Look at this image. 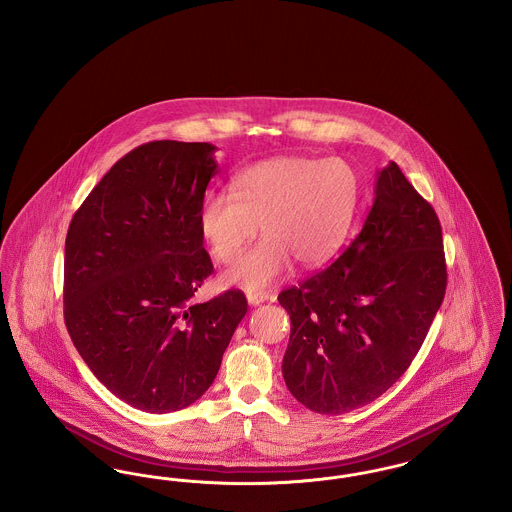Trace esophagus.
<instances>
[{"label":"esophagus","mask_w":512,"mask_h":512,"mask_svg":"<svg viewBox=\"0 0 512 512\" xmlns=\"http://www.w3.org/2000/svg\"><path fill=\"white\" fill-rule=\"evenodd\" d=\"M268 299H272V295L268 292L247 293V303L253 305V307L265 303Z\"/></svg>","instance_id":"esophagus-1"}]
</instances>
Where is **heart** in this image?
Wrapping results in <instances>:
<instances>
[{"instance_id": "obj_1", "label": "heart", "mask_w": 512, "mask_h": 512, "mask_svg": "<svg viewBox=\"0 0 512 512\" xmlns=\"http://www.w3.org/2000/svg\"><path fill=\"white\" fill-rule=\"evenodd\" d=\"M359 201L353 169L338 157L282 155L236 172L228 192H207L197 211L201 240L219 263H232L261 224L265 240L222 274L226 286L265 292L293 261L326 263L349 230Z\"/></svg>"}]
</instances>
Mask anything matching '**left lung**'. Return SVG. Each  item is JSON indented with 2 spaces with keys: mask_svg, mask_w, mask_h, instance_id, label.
I'll return each mask as SVG.
<instances>
[{
  "mask_svg": "<svg viewBox=\"0 0 512 512\" xmlns=\"http://www.w3.org/2000/svg\"><path fill=\"white\" fill-rule=\"evenodd\" d=\"M447 286L434 207L391 161L374 203L340 257L278 295L292 320L282 374L320 414L368 405L413 363Z\"/></svg>",
  "mask_w": 512,
  "mask_h": 512,
  "instance_id": "1",
  "label": "left lung"
}]
</instances>
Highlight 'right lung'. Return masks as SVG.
I'll return each mask as SVG.
<instances>
[{"label": "right lung", "instance_id": "1", "mask_svg": "<svg viewBox=\"0 0 512 512\" xmlns=\"http://www.w3.org/2000/svg\"><path fill=\"white\" fill-rule=\"evenodd\" d=\"M217 147L159 140L117 161L74 213L65 324L99 382L146 413L180 411L213 384L247 313L244 293L194 295L213 272L197 228Z\"/></svg>", "mask_w": 512, "mask_h": 512}]
</instances>
